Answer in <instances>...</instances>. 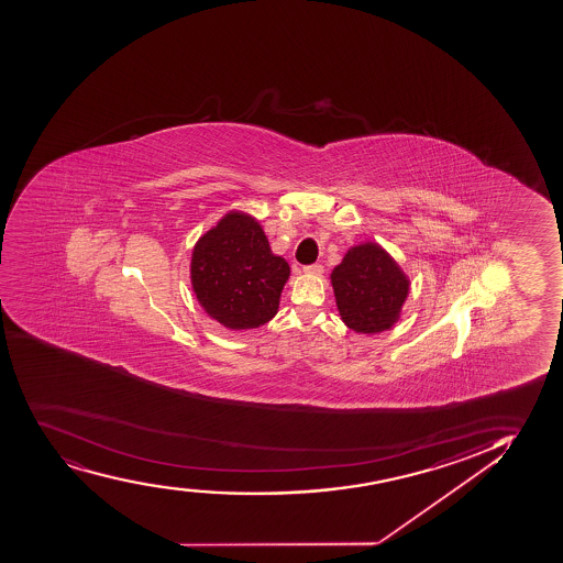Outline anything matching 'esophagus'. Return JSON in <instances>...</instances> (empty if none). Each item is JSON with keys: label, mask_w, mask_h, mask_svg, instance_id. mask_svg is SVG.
I'll return each mask as SVG.
<instances>
[{"label": "esophagus", "mask_w": 563, "mask_h": 563, "mask_svg": "<svg viewBox=\"0 0 563 563\" xmlns=\"http://www.w3.org/2000/svg\"><path fill=\"white\" fill-rule=\"evenodd\" d=\"M306 274H313V276H321L323 274V265H319V263H313V265L305 266Z\"/></svg>", "instance_id": "1"}]
</instances>
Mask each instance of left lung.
Returning <instances> with one entry per match:
<instances>
[{
    "mask_svg": "<svg viewBox=\"0 0 563 563\" xmlns=\"http://www.w3.org/2000/svg\"><path fill=\"white\" fill-rule=\"evenodd\" d=\"M330 279L343 323L362 334L390 329L408 298V278L377 244L351 247Z\"/></svg>",
    "mask_w": 563,
    "mask_h": 563,
    "instance_id": "8db88e82",
    "label": "left lung"
}]
</instances>
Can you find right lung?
Wrapping results in <instances>:
<instances>
[{
  "instance_id": "1",
  "label": "right lung",
  "mask_w": 563,
  "mask_h": 563,
  "mask_svg": "<svg viewBox=\"0 0 563 563\" xmlns=\"http://www.w3.org/2000/svg\"><path fill=\"white\" fill-rule=\"evenodd\" d=\"M289 265L271 252L257 221L231 212L202 236L191 258L194 291L227 329H257L276 316Z\"/></svg>"
}]
</instances>
